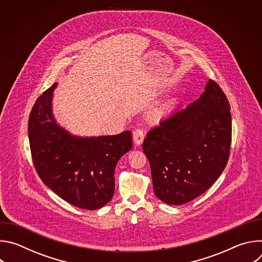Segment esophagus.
<instances>
[{"mask_svg": "<svg viewBox=\"0 0 262 262\" xmlns=\"http://www.w3.org/2000/svg\"><path fill=\"white\" fill-rule=\"evenodd\" d=\"M133 138H134V142L136 145H141L144 138H145V134L143 132L142 128H136L133 133Z\"/></svg>", "mask_w": 262, "mask_h": 262, "instance_id": "34e87169", "label": "esophagus"}]
</instances>
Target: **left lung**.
Returning a JSON list of instances; mask_svg holds the SVG:
<instances>
[{"mask_svg": "<svg viewBox=\"0 0 262 262\" xmlns=\"http://www.w3.org/2000/svg\"><path fill=\"white\" fill-rule=\"evenodd\" d=\"M231 134L229 101L209 80L198 99L163 119L144 140L157 197L180 205L206 192L227 165Z\"/></svg>", "mask_w": 262, "mask_h": 262, "instance_id": "obj_1", "label": "left lung"}]
</instances>
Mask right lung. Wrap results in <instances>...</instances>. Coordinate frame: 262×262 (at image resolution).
I'll use <instances>...</instances> for the list:
<instances>
[{"instance_id": "1", "label": "right lung", "mask_w": 262, "mask_h": 262, "mask_svg": "<svg viewBox=\"0 0 262 262\" xmlns=\"http://www.w3.org/2000/svg\"><path fill=\"white\" fill-rule=\"evenodd\" d=\"M55 83L33 105L28 123L32 160L43 183L73 206L95 210L115 191L114 172L120 158L133 148L132 133L81 138L55 120Z\"/></svg>"}]
</instances>
